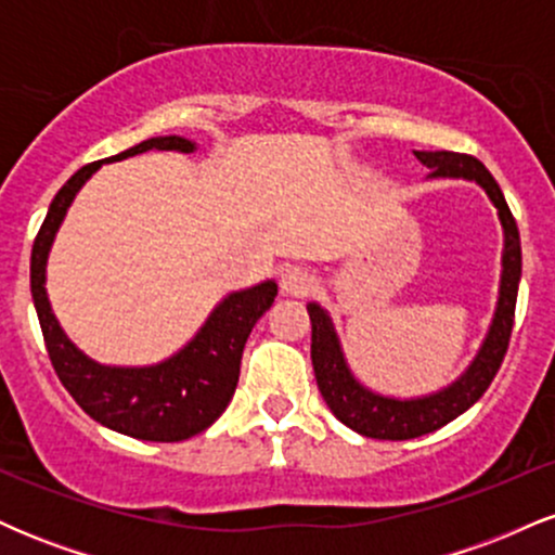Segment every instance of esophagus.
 <instances>
[{
  "mask_svg": "<svg viewBox=\"0 0 555 555\" xmlns=\"http://www.w3.org/2000/svg\"><path fill=\"white\" fill-rule=\"evenodd\" d=\"M315 276L302 266H289L282 271V292L286 297H305L308 292H313Z\"/></svg>",
  "mask_w": 555,
  "mask_h": 555,
  "instance_id": "34e87169",
  "label": "esophagus"
}]
</instances>
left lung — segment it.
<instances>
[{
    "mask_svg": "<svg viewBox=\"0 0 555 555\" xmlns=\"http://www.w3.org/2000/svg\"><path fill=\"white\" fill-rule=\"evenodd\" d=\"M420 164L430 169L428 177H451V180L477 182L495 208L503 227V256H501V289L499 305H495L493 323H490L486 341L473 360V365L460 378L441 391L417 399H393L380 397L354 378L349 371L347 358L334 323L326 310L318 302L308 305L310 323H313V341H310V358L318 388L326 399L328 410L347 428L378 441H406V438L425 436L443 428L462 412H467L477 399L486 393L490 380L499 373L503 354L508 349L514 326V308H517V292L521 279V245L519 229L512 211L506 206L499 182L493 175L477 162L475 156L451 154V151H415Z\"/></svg>",
    "mask_w": 555,
    "mask_h": 555,
    "instance_id": "left-lung-1",
    "label": "left lung"
}]
</instances>
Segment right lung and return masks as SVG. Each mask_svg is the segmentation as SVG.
<instances>
[{
    "mask_svg": "<svg viewBox=\"0 0 555 555\" xmlns=\"http://www.w3.org/2000/svg\"><path fill=\"white\" fill-rule=\"evenodd\" d=\"M154 149L193 154L195 143L180 135L151 138L106 162H122L127 156ZM101 164L104 162L86 164L62 184L30 253V295H34L49 360L69 397L95 423L140 441H184L214 425L232 401L240 380L242 349L258 318L273 305L279 292L276 282L256 284L221 299L193 339L158 365L114 367L82 354L67 339L52 313L47 297V260L69 203L75 201L82 184L91 180V175L101 169Z\"/></svg>",
    "mask_w": 555,
    "mask_h": 555,
    "instance_id": "right-lung-1",
    "label": "right lung"
}]
</instances>
